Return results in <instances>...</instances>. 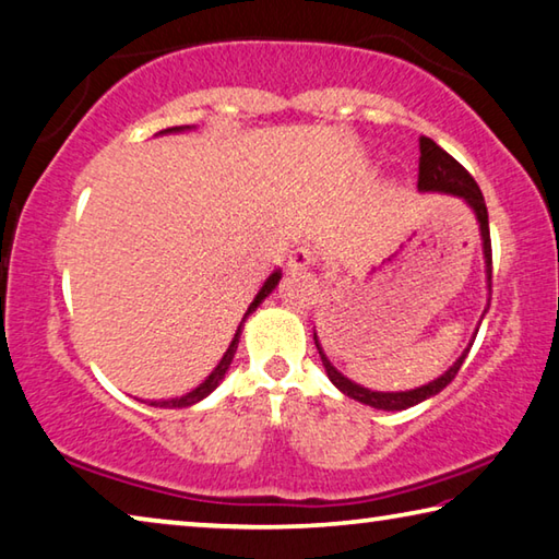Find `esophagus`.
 Listing matches in <instances>:
<instances>
[{"mask_svg":"<svg viewBox=\"0 0 559 559\" xmlns=\"http://www.w3.org/2000/svg\"><path fill=\"white\" fill-rule=\"evenodd\" d=\"M317 262V252H314V248H309V245H299V248H295L289 252V260H287V267L292 270V272H297V270H307V267H311V264Z\"/></svg>","mask_w":559,"mask_h":559,"instance_id":"obj_1","label":"esophagus"}]
</instances>
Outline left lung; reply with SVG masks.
<instances>
[{"label":"left lung","instance_id":"8db88e82","mask_svg":"<svg viewBox=\"0 0 559 559\" xmlns=\"http://www.w3.org/2000/svg\"><path fill=\"white\" fill-rule=\"evenodd\" d=\"M417 191L419 193H449V195H456V199H462L468 209L474 211L476 215V223H478V230H481V245H484V260H486V280H488V289H491V233H488V211H486V203H484V193L478 189L476 181L472 179V174H468L462 164H459L454 156H449L442 146H439L435 140H429V136H419V176H417ZM491 307V299L486 301V309L484 314ZM481 314V319H484ZM478 334V329L474 331L472 341H468V346L464 348V354L459 356L452 366H449L442 376L435 378L432 383L427 385H419L415 390H400V393H380V390H368L364 385L354 383V380H348L344 373H338L334 368V364L326 358L324 348L319 344V336L314 331V344L317 350L321 356V364H324V370L331 383H334L341 393L358 400V403L370 405L376 409H388V413H397V409H407V407H415L419 403H425V400L435 397L437 393H442V390L452 383L454 376L459 373V368H462L464 358L468 356V350L474 346V338Z\"/></svg>","mask_w":559,"mask_h":559}]
</instances>
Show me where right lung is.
Returning <instances> with one entry per match:
<instances>
[{"instance_id":"add662e5","label":"right lung","mask_w":559,"mask_h":559,"mask_svg":"<svg viewBox=\"0 0 559 559\" xmlns=\"http://www.w3.org/2000/svg\"><path fill=\"white\" fill-rule=\"evenodd\" d=\"M186 130H193V127H189V124H183V127H169V130H162L159 134H176V132H186ZM280 280H282V270H274L267 280H264V285L260 287V292L258 295H254V299L250 301V307H248V311H245V317H242V321H240V326H238V331H235V336H233V341H230V346L225 348V354H223V358L218 360V366H215L213 370H211V376L203 380L201 385H195L191 393H186V395H181V397H171V400H159V403H150L152 407H169V409H176V407H191V405H195V403H201L203 397H209L215 388L221 385V380L225 378V373H228V368H230V364H233V356H235V350H238V344H240V334H242V324H245V319H248L254 309H258L264 299H267L272 292H274V287L280 285Z\"/></svg>"}]
</instances>
